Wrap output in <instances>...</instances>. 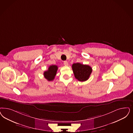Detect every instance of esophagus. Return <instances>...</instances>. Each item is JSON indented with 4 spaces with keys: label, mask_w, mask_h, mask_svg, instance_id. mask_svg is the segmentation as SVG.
<instances>
[{
    "label": "esophagus",
    "mask_w": 133,
    "mask_h": 133,
    "mask_svg": "<svg viewBox=\"0 0 133 133\" xmlns=\"http://www.w3.org/2000/svg\"><path fill=\"white\" fill-rule=\"evenodd\" d=\"M64 65L65 66H68V63L67 61H64Z\"/></svg>",
    "instance_id": "obj_1"
}]
</instances>
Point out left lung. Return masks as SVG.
<instances>
[{
    "instance_id": "8db88e82",
    "label": "left lung",
    "mask_w": 133,
    "mask_h": 133,
    "mask_svg": "<svg viewBox=\"0 0 133 133\" xmlns=\"http://www.w3.org/2000/svg\"><path fill=\"white\" fill-rule=\"evenodd\" d=\"M72 69L76 78L80 82H84L89 78L92 71V68L88 65L76 63L72 65Z\"/></svg>"
}]
</instances>
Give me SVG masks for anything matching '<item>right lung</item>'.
<instances>
[{
    "instance_id": "obj_1",
    "label": "right lung",
    "mask_w": 133,
    "mask_h": 133,
    "mask_svg": "<svg viewBox=\"0 0 133 133\" xmlns=\"http://www.w3.org/2000/svg\"><path fill=\"white\" fill-rule=\"evenodd\" d=\"M58 69L57 66L55 65H52L50 66L48 70L46 71L44 73V77L48 81H52L55 78V75Z\"/></svg>"
}]
</instances>
